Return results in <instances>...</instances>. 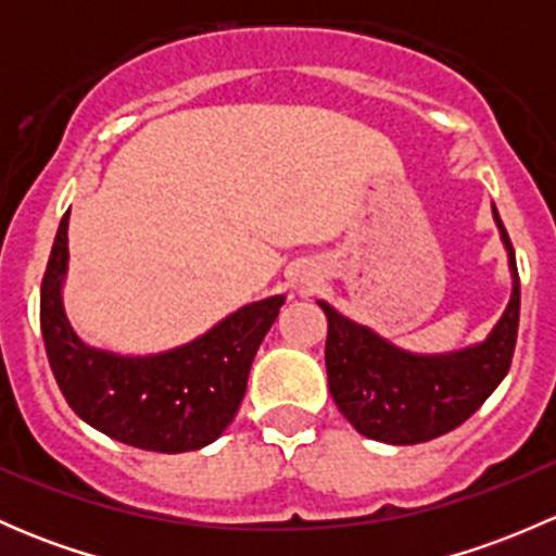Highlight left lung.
<instances>
[{"label":"left lung","mask_w":556,"mask_h":556,"mask_svg":"<svg viewBox=\"0 0 556 556\" xmlns=\"http://www.w3.org/2000/svg\"><path fill=\"white\" fill-rule=\"evenodd\" d=\"M506 247L511 299L479 344L419 355L379 336L368 325L317 301L328 317L325 368L339 412L361 435L382 444H422L463 425L511 368L519 328V271L511 239L492 204Z\"/></svg>","instance_id":"obj_1"}]
</instances>
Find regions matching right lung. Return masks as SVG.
<instances>
[{
  "label": "right lung",
  "mask_w": 556,
  "mask_h": 556,
  "mask_svg": "<svg viewBox=\"0 0 556 556\" xmlns=\"http://www.w3.org/2000/svg\"><path fill=\"white\" fill-rule=\"evenodd\" d=\"M70 212L61 217L39 295L50 368L72 412L99 433L148 452L179 454L212 444L233 422L263 336L285 295L231 312L188 344L121 355L86 344L64 309Z\"/></svg>",
  "instance_id": "1"
}]
</instances>
